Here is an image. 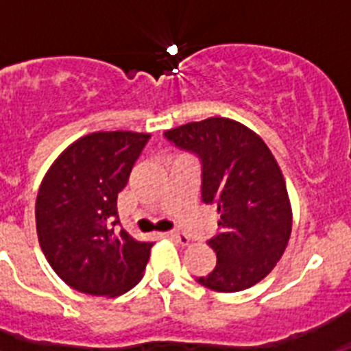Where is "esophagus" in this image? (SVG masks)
Wrapping results in <instances>:
<instances>
[{
    "mask_svg": "<svg viewBox=\"0 0 351 351\" xmlns=\"http://www.w3.org/2000/svg\"><path fill=\"white\" fill-rule=\"evenodd\" d=\"M167 237L173 239V241H178V243H181V244H190V241H191V239L188 237V235H186L184 232H181V230L169 232V234H167Z\"/></svg>",
    "mask_w": 351,
    "mask_h": 351,
    "instance_id": "obj_1",
    "label": "esophagus"
}]
</instances>
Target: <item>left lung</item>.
Masks as SVG:
<instances>
[{"mask_svg": "<svg viewBox=\"0 0 351 351\" xmlns=\"http://www.w3.org/2000/svg\"><path fill=\"white\" fill-rule=\"evenodd\" d=\"M165 138L197 154L202 202L218 207V234L207 241L218 260L198 283L232 293L262 281L291 232L287 184L271 149L247 126L226 117L178 126Z\"/></svg>", "mask_w": 351, "mask_h": 351, "instance_id": "8db88e82", "label": "left lung"}]
</instances>
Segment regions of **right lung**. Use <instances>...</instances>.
<instances>
[{
	"mask_svg": "<svg viewBox=\"0 0 351 351\" xmlns=\"http://www.w3.org/2000/svg\"><path fill=\"white\" fill-rule=\"evenodd\" d=\"M149 133L96 132L68 145L43 178L36 234L54 272L73 290L117 297L142 280L153 243L119 228L117 193Z\"/></svg>",
	"mask_w": 351,
	"mask_h": 351,
	"instance_id": "add662e5",
	"label": "right lung"
}]
</instances>
